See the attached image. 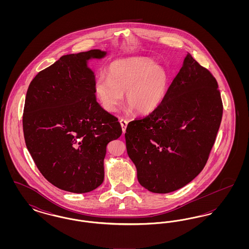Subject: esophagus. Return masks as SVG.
Returning a JSON list of instances; mask_svg holds the SVG:
<instances>
[{
    "instance_id": "esophagus-1",
    "label": "esophagus",
    "mask_w": 249,
    "mask_h": 249,
    "mask_svg": "<svg viewBox=\"0 0 249 249\" xmlns=\"http://www.w3.org/2000/svg\"><path fill=\"white\" fill-rule=\"evenodd\" d=\"M119 122H120V125H121V128H122V131L125 133L127 125H128V121L126 119H121L119 120Z\"/></svg>"
}]
</instances>
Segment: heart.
I'll return each mask as SVG.
<instances>
[{"mask_svg": "<svg viewBox=\"0 0 249 249\" xmlns=\"http://www.w3.org/2000/svg\"><path fill=\"white\" fill-rule=\"evenodd\" d=\"M107 75L94 82V92L102 107L114 112L126 92V103L136 113L146 115L161 105L168 89V74L148 59H119L108 66Z\"/></svg>", "mask_w": 249, "mask_h": 249, "instance_id": "1", "label": "heart"}]
</instances>
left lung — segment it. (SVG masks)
I'll return each instance as SVG.
<instances>
[{"instance_id": "left-lung-1", "label": "left lung", "mask_w": 249, "mask_h": 249, "mask_svg": "<svg viewBox=\"0 0 249 249\" xmlns=\"http://www.w3.org/2000/svg\"><path fill=\"white\" fill-rule=\"evenodd\" d=\"M222 113L215 78L188 53L161 105L127 126V152L141 186L169 193L196 178L206 164Z\"/></svg>"}]
</instances>
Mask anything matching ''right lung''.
<instances>
[{
	"mask_svg": "<svg viewBox=\"0 0 249 249\" xmlns=\"http://www.w3.org/2000/svg\"><path fill=\"white\" fill-rule=\"evenodd\" d=\"M107 51L91 49L60 57L39 71L27 90L23 111L26 146L43 177L60 190L86 193L105 178L108 142L122 129L97 101L88 63Z\"/></svg>",
	"mask_w": 249,
	"mask_h": 249,
	"instance_id": "obj_1",
	"label": "right lung"
}]
</instances>
